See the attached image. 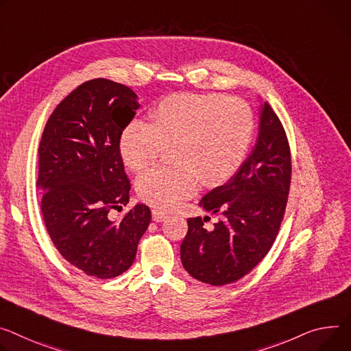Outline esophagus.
Segmentation results:
<instances>
[{
	"label": "esophagus",
	"instance_id": "34e87169",
	"mask_svg": "<svg viewBox=\"0 0 351 351\" xmlns=\"http://www.w3.org/2000/svg\"><path fill=\"white\" fill-rule=\"evenodd\" d=\"M167 213L161 211V210H152V221L155 222H162L167 218Z\"/></svg>",
	"mask_w": 351,
	"mask_h": 351
}]
</instances>
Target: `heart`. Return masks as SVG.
<instances>
[{
	"label": "heart",
	"instance_id": "obj_1",
	"mask_svg": "<svg viewBox=\"0 0 351 351\" xmlns=\"http://www.w3.org/2000/svg\"><path fill=\"white\" fill-rule=\"evenodd\" d=\"M149 116L151 124H127L119 148L127 168L141 171L172 145L178 164L155 167L136 183L138 197L162 210L195 196L202 180L207 187L227 182L243 164L254 134L250 106L221 93L169 95Z\"/></svg>",
	"mask_w": 351,
	"mask_h": 351
}]
</instances>
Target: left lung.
Wrapping results in <instances>:
<instances>
[{"instance_id":"1","label":"left lung","mask_w":351,"mask_h":351,"mask_svg":"<svg viewBox=\"0 0 351 351\" xmlns=\"http://www.w3.org/2000/svg\"><path fill=\"white\" fill-rule=\"evenodd\" d=\"M291 183V152L284 127L265 102L258 141L237 173L213 189L200 206L219 214L211 231L202 217L187 219L180 245L186 271L202 282L238 281L269 253L281 226Z\"/></svg>"}]
</instances>
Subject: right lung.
Wrapping results in <instances>:
<instances>
[{"label": "right lung", "instance_id": "right-lung-1", "mask_svg": "<svg viewBox=\"0 0 351 351\" xmlns=\"http://www.w3.org/2000/svg\"><path fill=\"white\" fill-rule=\"evenodd\" d=\"M138 108L129 86L90 80L58 104L42 134L36 184L46 230L61 256L90 277L129 269L151 221L145 204L120 222L108 217L130 199L119 144Z\"/></svg>", "mask_w": 351, "mask_h": 351}]
</instances>
